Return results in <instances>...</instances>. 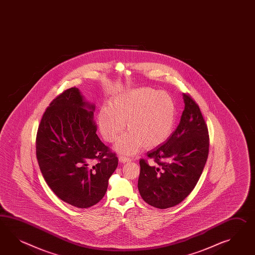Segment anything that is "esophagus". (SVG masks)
Instances as JSON below:
<instances>
[{
  "label": "esophagus",
  "instance_id": "34e87169",
  "mask_svg": "<svg viewBox=\"0 0 255 255\" xmlns=\"http://www.w3.org/2000/svg\"><path fill=\"white\" fill-rule=\"evenodd\" d=\"M119 160H120V162H122V163H126V162L131 161V158L126 156V155H120L119 156Z\"/></svg>",
  "mask_w": 255,
  "mask_h": 255
}]
</instances>
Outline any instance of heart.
Masks as SVG:
<instances>
[{
    "label": "heart",
    "instance_id": "heart-1",
    "mask_svg": "<svg viewBox=\"0 0 255 255\" xmlns=\"http://www.w3.org/2000/svg\"><path fill=\"white\" fill-rule=\"evenodd\" d=\"M98 119L100 133L108 143L117 140L126 123L129 130L115 148L133 154L143 145L154 148L168 140L175 125L176 105L168 92L138 87L113 97L111 107H102Z\"/></svg>",
    "mask_w": 255,
    "mask_h": 255
}]
</instances>
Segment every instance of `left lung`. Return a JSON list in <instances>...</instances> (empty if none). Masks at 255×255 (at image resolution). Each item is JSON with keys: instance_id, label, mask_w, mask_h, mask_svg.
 Masks as SVG:
<instances>
[{"instance_id": "1", "label": "left lung", "mask_w": 255, "mask_h": 255, "mask_svg": "<svg viewBox=\"0 0 255 255\" xmlns=\"http://www.w3.org/2000/svg\"><path fill=\"white\" fill-rule=\"evenodd\" d=\"M177 129L165 143L140 160L138 190L143 201L159 209L179 205L197 184L209 153V134L198 104L190 94Z\"/></svg>"}]
</instances>
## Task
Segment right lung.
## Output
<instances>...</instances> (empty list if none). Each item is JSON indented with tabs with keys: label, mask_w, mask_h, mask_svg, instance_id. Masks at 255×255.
Returning a JSON list of instances; mask_svg holds the SVG:
<instances>
[{
	"label": "right lung",
	"mask_w": 255,
	"mask_h": 255,
	"mask_svg": "<svg viewBox=\"0 0 255 255\" xmlns=\"http://www.w3.org/2000/svg\"><path fill=\"white\" fill-rule=\"evenodd\" d=\"M94 109L71 87L50 102L37 128L36 155L44 179L59 198L78 208L103 198L118 166L116 154L96 133Z\"/></svg>",
	"instance_id": "add662e5"
}]
</instances>
